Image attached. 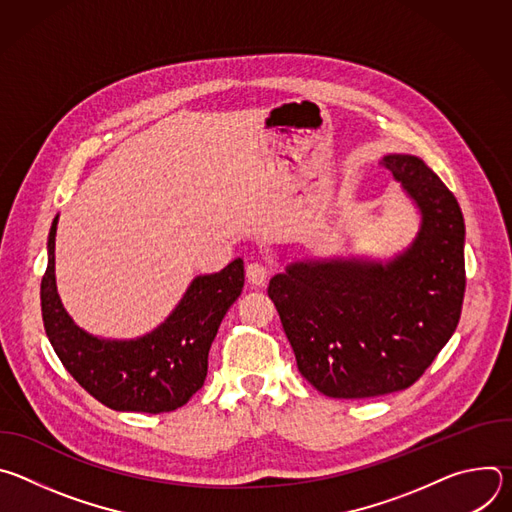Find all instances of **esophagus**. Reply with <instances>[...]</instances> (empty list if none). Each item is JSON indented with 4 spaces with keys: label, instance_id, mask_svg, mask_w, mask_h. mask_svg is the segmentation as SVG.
<instances>
[{
    "label": "esophagus",
    "instance_id": "esophagus-1",
    "mask_svg": "<svg viewBox=\"0 0 512 512\" xmlns=\"http://www.w3.org/2000/svg\"><path fill=\"white\" fill-rule=\"evenodd\" d=\"M267 275H269V269H267L265 263H261V261H251V263L247 265V279H249V283H253V285H263V283L267 281Z\"/></svg>",
    "mask_w": 512,
    "mask_h": 512
}]
</instances>
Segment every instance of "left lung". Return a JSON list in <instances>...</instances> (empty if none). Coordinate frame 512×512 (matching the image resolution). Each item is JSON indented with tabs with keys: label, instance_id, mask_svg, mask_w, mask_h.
Masks as SVG:
<instances>
[{
	"label": "left lung",
	"instance_id": "obj_1",
	"mask_svg": "<svg viewBox=\"0 0 512 512\" xmlns=\"http://www.w3.org/2000/svg\"><path fill=\"white\" fill-rule=\"evenodd\" d=\"M383 166L419 212L399 255L302 259L269 281L302 377L334 399L411 387L452 338L464 302V216L456 196L417 156Z\"/></svg>",
	"mask_w": 512,
	"mask_h": 512
}]
</instances>
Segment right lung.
<instances>
[{"label":"right lung","mask_w":512,"mask_h":512,"mask_svg":"<svg viewBox=\"0 0 512 512\" xmlns=\"http://www.w3.org/2000/svg\"><path fill=\"white\" fill-rule=\"evenodd\" d=\"M58 214L48 235V265L40 285L46 336L64 369L97 401L115 411L164 413L190 401L204 385L208 350L245 283L243 259L198 275L172 314L131 340L95 336L64 310L54 275Z\"/></svg>","instance_id":"1"}]
</instances>
